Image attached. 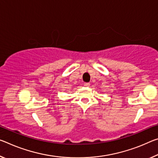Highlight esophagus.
Instances as JSON below:
<instances>
[{
  "label": "esophagus",
  "instance_id": "obj_1",
  "mask_svg": "<svg viewBox=\"0 0 158 158\" xmlns=\"http://www.w3.org/2000/svg\"><path fill=\"white\" fill-rule=\"evenodd\" d=\"M84 86H86V87H89L90 86V83H84Z\"/></svg>",
  "mask_w": 158,
  "mask_h": 158
}]
</instances>
